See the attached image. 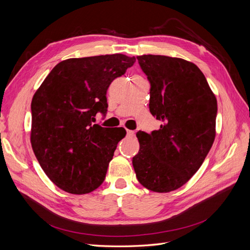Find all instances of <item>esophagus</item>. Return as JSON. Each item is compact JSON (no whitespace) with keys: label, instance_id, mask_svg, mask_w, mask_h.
<instances>
[{"label":"esophagus","instance_id":"34e87169","mask_svg":"<svg viewBox=\"0 0 250 250\" xmlns=\"http://www.w3.org/2000/svg\"><path fill=\"white\" fill-rule=\"evenodd\" d=\"M134 131L133 130H129V129H127L126 130V134H127V137H133L134 135Z\"/></svg>","mask_w":250,"mask_h":250}]
</instances>
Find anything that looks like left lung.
<instances>
[{"mask_svg":"<svg viewBox=\"0 0 250 250\" xmlns=\"http://www.w3.org/2000/svg\"><path fill=\"white\" fill-rule=\"evenodd\" d=\"M150 83L149 109L158 130L139 131L132 165L140 184L167 193L198 171L213 146L217 100L197 65L163 55L138 56Z\"/></svg>","mask_w":250,"mask_h":250,"instance_id":"obj_1","label":"left lung"}]
</instances>
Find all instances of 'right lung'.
I'll return each instance as SVG.
<instances>
[{
	"label": "right lung",
	"mask_w": 250,
	"mask_h": 250,
	"mask_svg": "<svg viewBox=\"0 0 250 250\" xmlns=\"http://www.w3.org/2000/svg\"><path fill=\"white\" fill-rule=\"evenodd\" d=\"M123 54L70 58L56 64L31 103V145L41 167L62 190L86 194L105 179L126 131L94 124L107 111L106 90L133 65Z\"/></svg>",
	"instance_id": "obj_1"
}]
</instances>
